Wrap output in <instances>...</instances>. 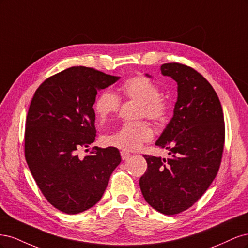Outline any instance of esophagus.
<instances>
[{
    "mask_svg": "<svg viewBox=\"0 0 248 248\" xmlns=\"http://www.w3.org/2000/svg\"><path fill=\"white\" fill-rule=\"evenodd\" d=\"M120 154H121V157H122V159H123V160L128 159L129 157H130V155H131L128 151H125V150H122V151L120 152Z\"/></svg>",
    "mask_w": 248,
    "mask_h": 248,
    "instance_id": "esophagus-1",
    "label": "esophagus"
}]
</instances>
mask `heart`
Segmentation results:
<instances>
[{
	"mask_svg": "<svg viewBox=\"0 0 248 248\" xmlns=\"http://www.w3.org/2000/svg\"><path fill=\"white\" fill-rule=\"evenodd\" d=\"M121 93L127 100L140 103L138 119L147 118L152 122L160 123L167 119L170 106L167 99L161 96V90L153 80L144 77L137 76L127 79ZM120 108L119 97L108 90H104L94 103V110L100 122L118 112ZM153 139V130L146 121L129 122L123 124L120 128L103 138L104 144L123 150H137L142 144Z\"/></svg>",
	"mask_w": 248,
	"mask_h": 248,
	"instance_id": "1",
	"label": "heart"
}]
</instances>
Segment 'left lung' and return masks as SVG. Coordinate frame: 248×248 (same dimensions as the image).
<instances>
[{"instance_id": "obj_1", "label": "left lung", "mask_w": 248, "mask_h": 248, "mask_svg": "<svg viewBox=\"0 0 248 248\" xmlns=\"http://www.w3.org/2000/svg\"><path fill=\"white\" fill-rule=\"evenodd\" d=\"M160 70L178 84L174 116L155 142L170 156L142 155L148 168L140 187L150 206L175 215L190 208L216 177L226 127L218 96L201 73L180 63L162 64Z\"/></svg>"}]
</instances>
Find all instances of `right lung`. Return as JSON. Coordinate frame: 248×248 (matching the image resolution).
Masks as SVG:
<instances>
[{"label": "right lung", "instance_id": "obj_1", "mask_svg": "<svg viewBox=\"0 0 248 248\" xmlns=\"http://www.w3.org/2000/svg\"><path fill=\"white\" fill-rule=\"evenodd\" d=\"M119 78L90 67H70L44 80L30 104L26 160L44 198L64 213L93 207L121 162L115 147H95L85 157L78 154L95 140L97 91Z\"/></svg>", "mask_w": 248, "mask_h": 248}]
</instances>
